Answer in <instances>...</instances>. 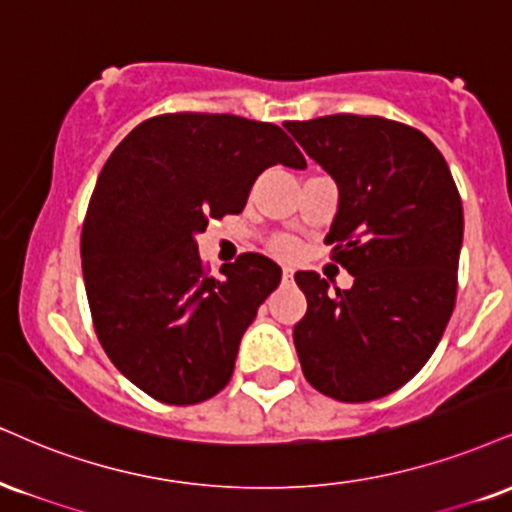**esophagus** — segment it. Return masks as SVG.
<instances>
[{"instance_id":"34e87169","label":"esophagus","mask_w":512,"mask_h":512,"mask_svg":"<svg viewBox=\"0 0 512 512\" xmlns=\"http://www.w3.org/2000/svg\"><path fill=\"white\" fill-rule=\"evenodd\" d=\"M293 279V269L291 267H283V281H291Z\"/></svg>"}]
</instances>
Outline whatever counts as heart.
<instances>
[{
	"mask_svg": "<svg viewBox=\"0 0 512 512\" xmlns=\"http://www.w3.org/2000/svg\"><path fill=\"white\" fill-rule=\"evenodd\" d=\"M293 248L295 245L291 238H274L272 240V250L276 252V255H291Z\"/></svg>",
	"mask_w": 512,
	"mask_h": 512,
	"instance_id": "b5f03b06",
	"label": "heart"
}]
</instances>
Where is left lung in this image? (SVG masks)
<instances>
[{
  "mask_svg": "<svg viewBox=\"0 0 512 512\" xmlns=\"http://www.w3.org/2000/svg\"><path fill=\"white\" fill-rule=\"evenodd\" d=\"M338 186L324 243L353 274L331 291L317 272L295 283L307 312L293 326L305 379L324 396L367 403L415 377L439 346L458 293L463 202L427 135L381 116L286 121Z\"/></svg>",
  "mask_w": 512,
  "mask_h": 512,
  "instance_id": "8db88e82",
  "label": "left lung"
}]
</instances>
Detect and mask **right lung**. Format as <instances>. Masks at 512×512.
<instances>
[{
  "instance_id": "1",
  "label": "right lung",
  "mask_w": 512,
  "mask_h": 512,
  "mask_svg": "<svg viewBox=\"0 0 512 512\" xmlns=\"http://www.w3.org/2000/svg\"><path fill=\"white\" fill-rule=\"evenodd\" d=\"M305 157L274 123L231 114H162L135 126L97 178L80 257L97 338L114 367L166 405L229 384L240 338L281 267L257 252L209 276L197 233L243 212L252 183Z\"/></svg>"
}]
</instances>
